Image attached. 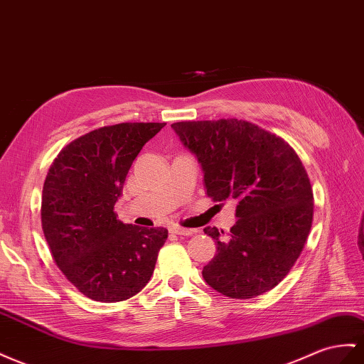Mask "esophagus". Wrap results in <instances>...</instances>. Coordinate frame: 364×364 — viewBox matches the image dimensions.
Segmentation results:
<instances>
[{
  "label": "esophagus",
  "instance_id": "34e87169",
  "mask_svg": "<svg viewBox=\"0 0 364 364\" xmlns=\"http://www.w3.org/2000/svg\"><path fill=\"white\" fill-rule=\"evenodd\" d=\"M170 231L173 234H178V235H193L196 231L194 230H188V228H182L179 227V225H173V227L170 228Z\"/></svg>",
  "mask_w": 364,
  "mask_h": 364
}]
</instances>
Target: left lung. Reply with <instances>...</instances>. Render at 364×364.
Listing matches in <instances>:
<instances>
[{
  "label": "left lung",
  "instance_id": "left-lung-1",
  "mask_svg": "<svg viewBox=\"0 0 364 364\" xmlns=\"http://www.w3.org/2000/svg\"><path fill=\"white\" fill-rule=\"evenodd\" d=\"M200 162L206 194L214 202L237 200L228 237L203 231L218 254L202 276L231 299L262 296L287 277L306 243L314 196L308 173L288 142L248 121L171 124Z\"/></svg>",
  "mask_w": 364,
  "mask_h": 364
}]
</instances>
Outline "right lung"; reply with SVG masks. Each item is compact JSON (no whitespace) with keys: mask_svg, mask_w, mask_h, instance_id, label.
I'll return each mask as SVG.
<instances>
[{"mask_svg":"<svg viewBox=\"0 0 364 364\" xmlns=\"http://www.w3.org/2000/svg\"><path fill=\"white\" fill-rule=\"evenodd\" d=\"M165 122H122L93 130L60 151L43 186L41 223L56 267L95 301L136 296L150 282L165 228L117 219L114 203L142 146Z\"/></svg>","mask_w":364,"mask_h":364,"instance_id":"1","label":"right lung"}]
</instances>
